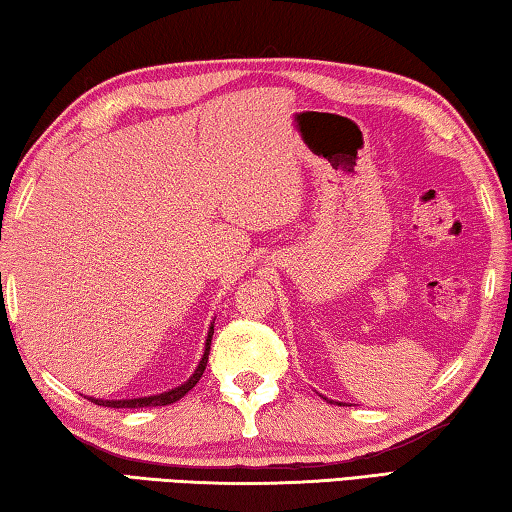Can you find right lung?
<instances>
[{
    "instance_id": "add662e5",
    "label": "right lung",
    "mask_w": 512,
    "mask_h": 512,
    "mask_svg": "<svg viewBox=\"0 0 512 512\" xmlns=\"http://www.w3.org/2000/svg\"><path fill=\"white\" fill-rule=\"evenodd\" d=\"M212 334H214V325L210 327V334H207L201 363H198L194 375L189 377L185 384H180L178 388H171V391H167V393L151 395V397H137V400H94V397H90V400L99 406H108V409H140V406H167V404L178 402L180 397H185L189 391H192V388L198 384V379L203 377L205 366H207V354H210V345H212Z\"/></svg>"
}]
</instances>
